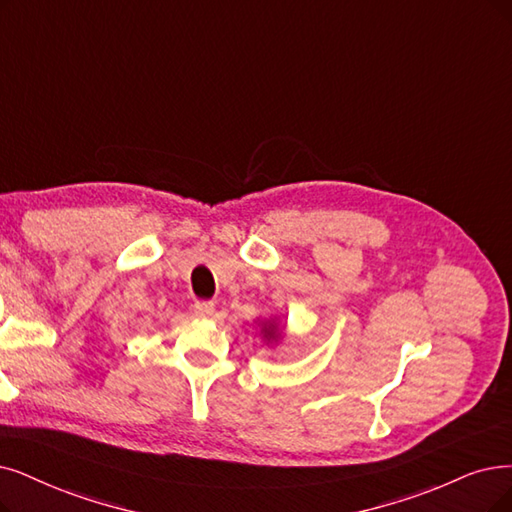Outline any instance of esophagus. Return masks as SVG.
Listing matches in <instances>:
<instances>
[{"mask_svg":"<svg viewBox=\"0 0 512 512\" xmlns=\"http://www.w3.org/2000/svg\"><path fill=\"white\" fill-rule=\"evenodd\" d=\"M193 313L201 319H208L214 315V302L212 300H197L193 304Z\"/></svg>","mask_w":512,"mask_h":512,"instance_id":"obj_1","label":"esophagus"}]
</instances>
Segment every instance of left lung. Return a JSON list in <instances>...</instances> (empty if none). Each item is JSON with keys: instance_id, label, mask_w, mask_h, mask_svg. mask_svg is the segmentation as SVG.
<instances>
[{"instance_id": "obj_1", "label": "left lung", "mask_w": 512, "mask_h": 512, "mask_svg": "<svg viewBox=\"0 0 512 512\" xmlns=\"http://www.w3.org/2000/svg\"><path fill=\"white\" fill-rule=\"evenodd\" d=\"M262 332H264V338H267V340L279 338V334H277V327H275V323H269V325H264V327H262Z\"/></svg>"}]
</instances>
